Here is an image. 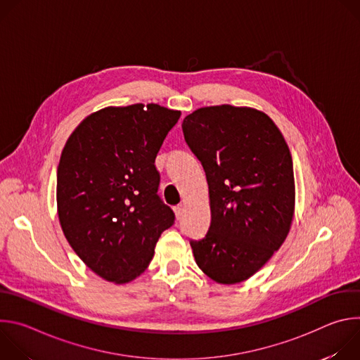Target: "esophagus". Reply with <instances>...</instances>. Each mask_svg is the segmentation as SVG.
Segmentation results:
<instances>
[{
    "label": "esophagus",
    "mask_w": 360,
    "mask_h": 360,
    "mask_svg": "<svg viewBox=\"0 0 360 360\" xmlns=\"http://www.w3.org/2000/svg\"><path fill=\"white\" fill-rule=\"evenodd\" d=\"M174 211H175V217H176V219L179 221V219L184 217V207H182V205H176V207L174 208Z\"/></svg>",
    "instance_id": "34e87169"
}]
</instances>
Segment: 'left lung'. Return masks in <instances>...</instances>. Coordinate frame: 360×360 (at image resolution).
<instances>
[{
  "mask_svg": "<svg viewBox=\"0 0 360 360\" xmlns=\"http://www.w3.org/2000/svg\"><path fill=\"white\" fill-rule=\"evenodd\" d=\"M182 131L210 186V229L189 240L196 265L218 283L242 282L289 233L295 210L290 150L275 122L253 108H199L185 117Z\"/></svg>",
  "mask_w": 360,
  "mask_h": 360,
  "instance_id": "obj_1",
  "label": "left lung"
}]
</instances>
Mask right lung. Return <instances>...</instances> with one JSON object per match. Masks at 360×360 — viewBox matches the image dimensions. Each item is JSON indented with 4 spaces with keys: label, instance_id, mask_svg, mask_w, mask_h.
<instances>
[{
    "label": "right lung",
    "instance_id": "add662e5",
    "mask_svg": "<svg viewBox=\"0 0 360 360\" xmlns=\"http://www.w3.org/2000/svg\"><path fill=\"white\" fill-rule=\"evenodd\" d=\"M179 117L157 104L108 107L86 117L63 149L60 224L81 261L105 281L139 276L174 225L158 195L155 158Z\"/></svg>",
    "mask_w": 360,
    "mask_h": 360
}]
</instances>
